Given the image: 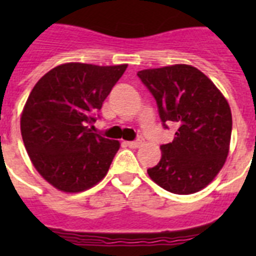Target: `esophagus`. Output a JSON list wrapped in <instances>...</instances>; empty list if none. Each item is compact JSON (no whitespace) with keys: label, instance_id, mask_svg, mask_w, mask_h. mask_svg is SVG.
<instances>
[{"label":"esophagus","instance_id":"1","mask_svg":"<svg viewBox=\"0 0 256 256\" xmlns=\"http://www.w3.org/2000/svg\"><path fill=\"white\" fill-rule=\"evenodd\" d=\"M140 144H142V142H140V140H130V142H126V144H128V148H140Z\"/></svg>","mask_w":256,"mask_h":256}]
</instances>
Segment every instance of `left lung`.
I'll return each mask as SVG.
<instances>
[{
	"label": "left lung",
	"mask_w": 256,
	"mask_h": 256,
	"mask_svg": "<svg viewBox=\"0 0 256 256\" xmlns=\"http://www.w3.org/2000/svg\"><path fill=\"white\" fill-rule=\"evenodd\" d=\"M136 76L156 98L164 128H176L174 140L160 146V160L148 174L174 194L202 190L228 156L232 118L226 98L190 65L140 70Z\"/></svg>",
	"instance_id": "obj_1"
}]
</instances>
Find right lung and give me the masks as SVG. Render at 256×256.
Masks as SVG:
<instances>
[{"instance_id": "add662e5", "label": "right lung", "mask_w": 256, "mask_h": 256, "mask_svg": "<svg viewBox=\"0 0 256 256\" xmlns=\"http://www.w3.org/2000/svg\"><path fill=\"white\" fill-rule=\"evenodd\" d=\"M126 68L64 64L30 92L21 116L22 140L34 168L58 190H88L108 171L120 142L88 126Z\"/></svg>"}]
</instances>
